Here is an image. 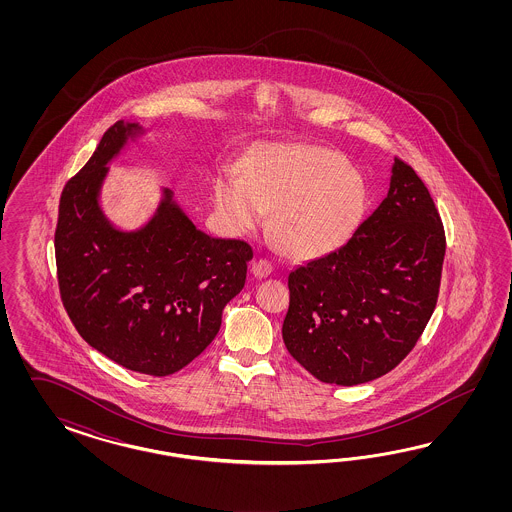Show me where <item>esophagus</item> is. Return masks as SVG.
<instances>
[{"instance_id": "obj_1", "label": "esophagus", "mask_w": 512, "mask_h": 512, "mask_svg": "<svg viewBox=\"0 0 512 512\" xmlns=\"http://www.w3.org/2000/svg\"><path fill=\"white\" fill-rule=\"evenodd\" d=\"M272 270H274V266H272V263H268L266 259H259V261L251 264V272H253L255 278H266V276L272 274Z\"/></svg>"}]
</instances>
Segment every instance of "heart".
Segmentation results:
<instances>
[{
  "mask_svg": "<svg viewBox=\"0 0 512 512\" xmlns=\"http://www.w3.org/2000/svg\"><path fill=\"white\" fill-rule=\"evenodd\" d=\"M216 208L234 236L255 231L272 212V233L295 257L330 253L357 229L366 187L343 157L321 146H268L249 161L246 180L227 171Z\"/></svg>",
  "mask_w": 512,
  "mask_h": 512,
  "instance_id": "1",
  "label": "heart"
}]
</instances>
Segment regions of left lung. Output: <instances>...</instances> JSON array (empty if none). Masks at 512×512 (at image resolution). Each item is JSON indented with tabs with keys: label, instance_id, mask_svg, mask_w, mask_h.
Returning a JSON list of instances; mask_svg holds the SVG:
<instances>
[{
	"label": "left lung",
	"instance_id": "obj_1",
	"mask_svg": "<svg viewBox=\"0 0 512 512\" xmlns=\"http://www.w3.org/2000/svg\"><path fill=\"white\" fill-rule=\"evenodd\" d=\"M445 248L428 187L396 157L372 216L341 248L289 274L281 334L291 357L341 387L394 370L434 313Z\"/></svg>",
	"mask_w": 512,
	"mask_h": 512
}]
</instances>
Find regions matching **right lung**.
I'll list each match as a JSON object with an SVG mask.
<instances>
[{
    "label": "right lung",
    "instance_id": "1",
    "mask_svg": "<svg viewBox=\"0 0 512 512\" xmlns=\"http://www.w3.org/2000/svg\"><path fill=\"white\" fill-rule=\"evenodd\" d=\"M142 133L116 122L65 184L54 248L63 308L78 334L131 372L165 377L216 338L253 251L199 231L169 189L144 227L127 233L110 223L99 204L107 165Z\"/></svg>",
    "mask_w": 512,
    "mask_h": 512
}]
</instances>
